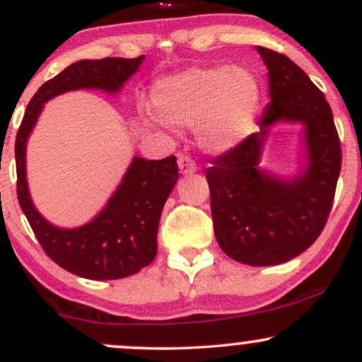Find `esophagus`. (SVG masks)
Wrapping results in <instances>:
<instances>
[{
	"label": "esophagus",
	"instance_id": "esophagus-1",
	"mask_svg": "<svg viewBox=\"0 0 362 362\" xmlns=\"http://www.w3.org/2000/svg\"><path fill=\"white\" fill-rule=\"evenodd\" d=\"M178 170H180L182 175H190V173L197 172V167L189 156H180L178 158Z\"/></svg>",
	"mask_w": 362,
	"mask_h": 362
}]
</instances>
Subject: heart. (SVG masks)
<instances>
[{
	"label": "heart",
	"mask_w": 362,
	"mask_h": 362,
	"mask_svg": "<svg viewBox=\"0 0 362 362\" xmlns=\"http://www.w3.org/2000/svg\"><path fill=\"white\" fill-rule=\"evenodd\" d=\"M151 100L172 126H197L202 151L221 156L242 146L250 136L262 86L247 66H192L156 81ZM139 115L148 126L167 127L156 112L143 109Z\"/></svg>",
	"instance_id": "1"
}]
</instances>
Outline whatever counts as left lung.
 Returning <instances> with one entry per match:
<instances>
[{
	"instance_id": "left-lung-1",
	"label": "left lung",
	"mask_w": 362,
	"mask_h": 362,
	"mask_svg": "<svg viewBox=\"0 0 362 362\" xmlns=\"http://www.w3.org/2000/svg\"><path fill=\"white\" fill-rule=\"evenodd\" d=\"M269 74L260 131L235 151L216 158L206 177L214 235L240 264L277 265L298 257L325 226L340 175L342 153L325 95L288 56L257 45ZM300 123V168L284 176L261 167L270 129Z\"/></svg>"
}]
</instances>
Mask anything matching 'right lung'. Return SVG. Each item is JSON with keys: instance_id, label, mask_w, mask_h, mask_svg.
Instances as JSON below:
<instances>
[{"instance_id": "right-lung-1", "label": "right lung", "mask_w": 362, "mask_h": 362, "mask_svg": "<svg viewBox=\"0 0 362 362\" xmlns=\"http://www.w3.org/2000/svg\"><path fill=\"white\" fill-rule=\"evenodd\" d=\"M143 61L144 56L73 62L37 90L16 134L20 207L44 252L62 269L86 279H122L138 274L155 260L161 211L178 180L177 158L144 160L134 156L117 189L97 216L81 226L61 228L47 221L32 201L27 182V143L49 100L76 90H100L117 95L129 78L138 73Z\"/></svg>"}]
</instances>
